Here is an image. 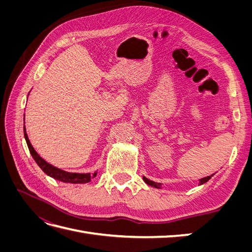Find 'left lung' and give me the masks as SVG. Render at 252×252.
<instances>
[{
  "label": "left lung",
  "mask_w": 252,
  "mask_h": 252,
  "mask_svg": "<svg viewBox=\"0 0 252 252\" xmlns=\"http://www.w3.org/2000/svg\"><path fill=\"white\" fill-rule=\"evenodd\" d=\"M211 177H213V174L209 175V177H206V178L201 179L199 184H200V185H202V184H204V183L208 182V181L211 179ZM143 180L145 181V183H146V184H148V185H150V186H152V187H155V188H161V187H162V184H161V183H156V182H154V181H150V180H148L147 178H145V177H143Z\"/></svg>",
  "instance_id": "8db88e82"
}]
</instances>
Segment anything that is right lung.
I'll return each mask as SVG.
<instances>
[{
  "mask_svg": "<svg viewBox=\"0 0 252 252\" xmlns=\"http://www.w3.org/2000/svg\"><path fill=\"white\" fill-rule=\"evenodd\" d=\"M24 123H25V122H24ZM24 136H25L27 146H28L29 151H30V155L32 156L35 163L39 165L40 168L47 175H49V177L56 179L58 181L64 182V183H72V184H84V183H88L94 178L96 177L97 172H94V174H91V173L67 172L65 170H62L60 168H57V167H55V166H52L51 164L47 163L44 158H42L39 155H37V152L34 150L32 143H30V141L28 139L25 126H24Z\"/></svg>",
  "mask_w": 252,
  "mask_h": 252,
  "instance_id": "1",
  "label": "right lung"
}]
</instances>
